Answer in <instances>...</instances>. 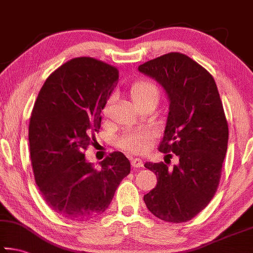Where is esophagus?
<instances>
[{"label":"esophagus","instance_id":"1","mask_svg":"<svg viewBox=\"0 0 253 253\" xmlns=\"http://www.w3.org/2000/svg\"><path fill=\"white\" fill-rule=\"evenodd\" d=\"M131 166L132 168H143V162L140 158H131Z\"/></svg>","mask_w":253,"mask_h":253}]
</instances>
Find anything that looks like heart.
I'll list each match as a JSON object with an SVG mask.
<instances>
[{
    "label": "heart",
    "mask_w": 253,
    "mask_h": 253,
    "mask_svg": "<svg viewBox=\"0 0 253 253\" xmlns=\"http://www.w3.org/2000/svg\"><path fill=\"white\" fill-rule=\"evenodd\" d=\"M129 96L132 104L139 109L147 102H157L160 92H158L157 85L152 81L147 79H139L130 85ZM111 101H113V98L110 97L102 108V113L105 116L109 113ZM154 139H155V132L151 129L129 130L118 139V145L125 151L140 154L147 152L152 147Z\"/></svg>",
    "instance_id": "heart-1"
}]
</instances>
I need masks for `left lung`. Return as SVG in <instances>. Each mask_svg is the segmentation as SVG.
<instances>
[{
    "label": "left lung",
    "instance_id": "1",
    "mask_svg": "<svg viewBox=\"0 0 253 253\" xmlns=\"http://www.w3.org/2000/svg\"><path fill=\"white\" fill-rule=\"evenodd\" d=\"M138 70L165 89L169 111L158 151L178 158L170 169L163 162L145 163L157 176L156 186L144 195L145 204L163 221L187 222L219 186L229 139L223 105L213 77L185 54L161 55Z\"/></svg>",
    "mask_w": 253,
    "mask_h": 253
}]
</instances>
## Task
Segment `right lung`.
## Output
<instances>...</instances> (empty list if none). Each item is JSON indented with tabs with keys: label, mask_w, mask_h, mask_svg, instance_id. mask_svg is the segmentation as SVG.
I'll list each match as a JSON object with an SVG mask.
<instances>
[{
	"label": "right lung",
	"mask_w": 253,
	"mask_h": 253,
	"mask_svg": "<svg viewBox=\"0 0 253 253\" xmlns=\"http://www.w3.org/2000/svg\"><path fill=\"white\" fill-rule=\"evenodd\" d=\"M116 68L88 57L71 59L51 74L34 102L29 124L34 178L48 207L84 222L105 212L130 163L121 152L100 162L84 152L100 129L101 110L118 83Z\"/></svg>",
	"instance_id": "add662e5"
}]
</instances>
